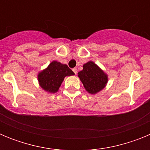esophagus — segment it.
I'll list each match as a JSON object with an SVG mask.
<instances>
[{
  "label": "esophagus",
  "instance_id": "obj_1",
  "mask_svg": "<svg viewBox=\"0 0 150 150\" xmlns=\"http://www.w3.org/2000/svg\"><path fill=\"white\" fill-rule=\"evenodd\" d=\"M73 71H74V73L75 74H76V73H77V69L75 67V68H73Z\"/></svg>",
  "mask_w": 150,
  "mask_h": 150
}]
</instances>
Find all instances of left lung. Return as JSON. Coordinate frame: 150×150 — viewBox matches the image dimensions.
I'll return each mask as SVG.
<instances>
[{"label": "left lung", "instance_id": "left-lung-1", "mask_svg": "<svg viewBox=\"0 0 150 150\" xmlns=\"http://www.w3.org/2000/svg\"><path fill=\"white\" fill-rule=\"evenodd\" d=\"M78 76L85 88L90 94H96L105 87L107 75L93 62H88L83 65V70L78 73Z\"/></svg>", "mask_w": 150, "mask_h": 150}]
</instances>
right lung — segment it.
I'll return each mask as SVG.
<instances>
[{"mask_svg": "<svg viewBox=\"0 0 150 150\" xmlns=\"http://www.w3.org/2000/svg\"><path fill=\"white\" fill-rule=\"evenodd\" d=\"M74 75V73L60 62L53 61L50 65L38 74V81L41 88L50 93H55L61 86L64 77Z\"/></svg>", "mask_w": 150, "mask_h": 150, "instance_id": "obj_1", "label": "right lung"}]
</instances>
